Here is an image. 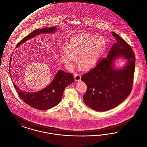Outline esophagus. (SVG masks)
<instances>
[{
	"label": "esophagus",
	"instance_id": "esophagus-1",
	"mask_svg": "<svg viewBox=\"0 0 147 147\" xmlns=\"http://www.w3.org/2000/svg\"><path fill=\"white\" fill-rule=\"evenodd\" d=\"M74 79L76 82H79L81 80V76L78 74H76L74 75Z\"/></svg>",
	"mask_w": 147,
	"mask_h": 147
}]
</instances>
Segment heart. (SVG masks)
Here are the masks:
<instances>
[{
	"label": "heart",
	"mask_w": 147,
	"mask_h": 147,
	"mask_svg": "<svg viewBox=\"0 0 147 147\" xmlns=\"http://www.w3.org/2000/svg\"><path fill=\"white\" fill-rule=\"evenodd\" d=\"M107 47V42L103 37L80 33L70 40L67 49L61 53V59L67 67L71 68L78 57L80 67L83 69H90L100 60Z\"/></svg>",
	"instance_id": "1"
}]
</instances>
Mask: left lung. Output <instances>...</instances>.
<instances>
[{"label": "left lung", "instance_id": "8db88e82", "mask_svg": "<svg viewBox=\"0 0 147 147\" xmlns=\"http://www.w3.org/2000/svg\"><path fill=\"white\" fill-rule=\"evenodd\" d=\"M117 42L106 58L101 59L93 69L83 74L82 80L87 86L84 102L93 110L104 112L123 102L132 89L136 58L130 46L119 35L112 32ZM123 56L128 62L123 68L115 69L113 61Z\"/></svg>", "mask_w": 147, "mask_h": 147}]
</instances>
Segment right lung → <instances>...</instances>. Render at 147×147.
Wrapping results in <instances>:
<instances>
[{
    "label": "right lung",
    "instance_id": "right-lung-1",
    "mask_svg": "<svg viewBox=\"0 0 147 147\" xmlns=\"http://www.w3.org/2000/svg\"><path fill=\"white\" fill-rule=\"evenodd\" d=\"M56 26L38 29L21 40L18 43L17 47L37 35L54 33L56 31ZM10 61L11 59L10 64ZM9 73L11 78L10 72ZM73 82L74 77L71 73H68L63 70H59L53 81L48 86L36 92L31 93L24 92L19 89L14 82L13 84L18 94L23 102L35 109L44 111L51 109L59 103L65 88L69 84L73 83Z\"/></svg>",
    "mask_w": 147,
    "mask_h": 147
}]
</instances>
